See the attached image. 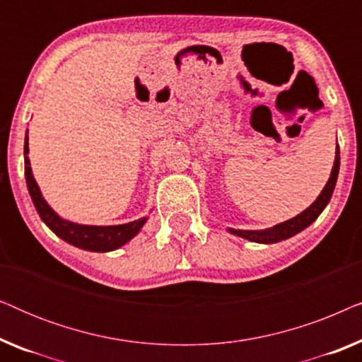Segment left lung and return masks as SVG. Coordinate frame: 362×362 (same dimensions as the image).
<instances>
[{
	"mask_svg": "<svg viewBox=\"0 0 362 362\" xmlns=\"http://www.w3.org/2000/svg\"><path fill=\"white\" fill-rule=\"evenodd\" d=\"M338 173H339V146H336V158H334V165L333 170H331V176L326 186L321 191V194L316 197V201L311 204L310 207L301 212V214L295 216L293 219L281 222V224H276L275 227L267 230H239V229H229L232 234L244 237V239L250 240V242H259V244H275V242L285 240L288 237L298 234L303 229H306L311 222L316 221V217L321 214V211L325 209L326 204H328L331 199V194H333L334 186H336V180H338Z\"/></svg>",
	"mask_w": 362,
	"mask_h": 362,
	"instance_id": "left-lung-1",
	"label": "left lung"
}]
</instances>
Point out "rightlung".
<instances>
[{"label": "right lung", "mask_w": 362, "mask_h": 362, "mask_svg": "<svg viewBox=\"0 0 362 362\" xmlns=\"http://www.w3.org/2000/svg\"><path fill=\"white\" fill-rule=\"evenodd\" d=\"M28 153L29 148L26 135V140H24V175H26L28 191L29 194H31V199L34 202V206H36L37 214L41 216V219L44 221V224H46L54 234L69 242V244L76 245L78 249L83 250L110 252L133 239V237L140 232L143 224L146 222V217H141V219L128 222V224L122 226H81L61 219V217L51 209V206L44 201L41 191H39L37 182L33 176Z\"/></svg>", "instance_id": "obj_1"}]
</instances>
